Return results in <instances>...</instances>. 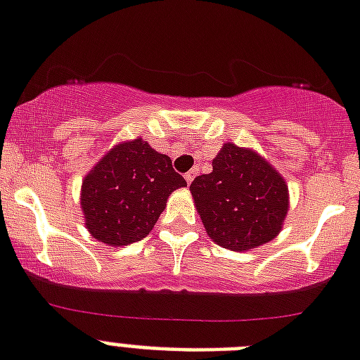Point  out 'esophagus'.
I'll list each match as a JSON object with an SVG mask.
<instances>
[{"instance_id": "esophagus-1", "label": "esophagus", "mask_w": 360, "mask_h": 360, "mask_svg": "<svg viewBox=\"0 0 360 360\" xmlns=\"http://www.w3.org/2000/svg\"><path fill=\"white\" fill-rule=\"evenodd\" d=\"M194 177H195V172L194 170H190V172H186L185 174V179H186V183H192V181H194Z\"/></svg>"}]
</instances>
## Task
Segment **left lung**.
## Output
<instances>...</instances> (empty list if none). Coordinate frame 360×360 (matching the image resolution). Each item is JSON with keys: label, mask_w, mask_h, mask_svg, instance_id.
<instances>
[{"label": "left lung", "mask_w": 360, "mask_h": 360, "mask_svg": "<svg viewBox=\"0 0 360 360\" xmlns=\"http://www.w3.org/2000/svg\"><path fill=\"white\" fill-rule=\"evenodd\" d=\"M190 192L208 236L238 252L274 240L289 210L282 175L255 150L232 143L223 144L212 172L198 175Z\"/></svg>", "instance_id": "1"}]
</instances>
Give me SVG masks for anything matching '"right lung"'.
<instances>
[{"mask_svg":"<svg viewBox=\"0 0 360 360\" xmlns=\"http://www.w3.org/2000/svg\"><path fill=\"white\" fill-rule=\"evenodd\" d=\"M186 186L170 157L146 141L113 146L84 177L80 207L86 229L96 241L122 247L150 234L168 195Z\"/></svg>","mask_w":360,"mask_h":360,"instance_id":"obj_1","label":"right lung"}]
</instances>
